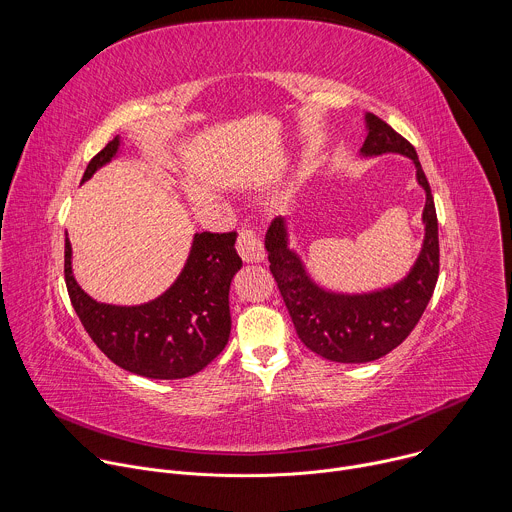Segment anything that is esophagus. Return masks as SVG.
<instances>
[{
    "label": "esophagus",
    "mask_w": 512,
    "mask_h": 512,
    "mask_svg": "<svg viewBox=\"0 0 512 512\" xmlns=\"http://www.w3.org/2000/svg\"><path fill=\"white\" fill-rule=\"evenodd\" d=\"M237 251L247 263H259L265 257L263 251V241L253 229H241L239 239H237Z\"/></svg>",
    "instance_id": "obj_1"
}]
</instances>
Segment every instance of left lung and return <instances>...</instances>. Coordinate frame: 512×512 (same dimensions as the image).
Instances as JSON below:
<instances>
[{"instance_id":"8db88e82","label":"left lung","mask_w":512,"mask_h":512,"mask_svg":"<svg viewBox=\"0 0 512 512\" xmlns=\"http://www.w3.org/2000/svg\"><path fill=\"white\" fill-rule=\"evenodd\" d=\"M367 127L369 135L360 154L381 156L391 152L411 158L417 182L425 190V239L409 275L373 294H334L318 287L306 275L300 257L287 247V231L281 216L273 218L265 235L269 269L300 340L316 354L334 362H371L397 348L417 326L440 275L437 214L415 148L373 113L367 115Z\"/></svg>"}]
</instances>
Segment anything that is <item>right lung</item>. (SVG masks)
Listing matches in <instances>:
<instances>
[{
	"instance_id": "obj_1",
	"label": "right lung",
	"mask_w": 512,
	"mask_h": 512,
	"mask_svg": "<svg viewBox=\"0 0 512 512\" xmlns=\"http://www.w3.org/2000/svg\"><path fill=\"white\" fill-rule=\"evenodd\" d=\"M119 137L89 162L83 182L111 162ZM237 233H198L174 285L143 306L99 304L72 277L70 241L64 239V281L81 324L117 367L148 379H184L202 371L229 342V289L243 261Z\"/></svg>"
}]
</instances>
